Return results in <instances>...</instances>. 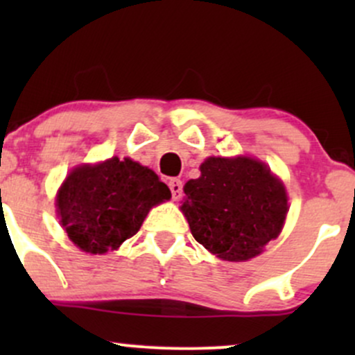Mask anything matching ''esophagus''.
I'll return each mask as SVG.
<instances>
[{
	"instance_id": "obj_1",
	"label": "esophagus",
	"mask_w": 355,
	"mask_h": 355,
	"mask_svg": "<svg viewBox=\"0 0 355 355\" xmlns=\"http://www.w3.org/2000/svg\"><path fill=\"white\" fill-rule=\"evenodd\" d=\"M168 187H170V191H172V198H173V200H180L182 191H183L182 182L178 180V178H172V180L168 182Z\"/></svg>"
}]
</instances>
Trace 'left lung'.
Segmentation results:
<instances>
[{
	"mask_svg": "<svg viewBox=\"0 0 355 355\" xmlns=\"http://www.w3.org/2000/svg\"><path fill=\"white\" fill-rule=\"evenodd\" d=\"M183 187L191 235L210 254L245 262L279 237L287 217L284 183L250 157H209Z\"/></svg>",
	"mask_w": 355,
	"mask_h": 355,
	"instance_id": "1",
	"label": "left lung"
}]
</instances>
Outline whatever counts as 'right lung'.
Returning a JSON list of instances; mask_svg holds the SVG:
<instances>
[{
    "label": "right lung",
    "instance_id": "1",
    "mask_svg": "<svg viewBox=\"0 0 355 355\" xmlns=\"http://www.w3.org/2000/svg\"><path fill=\"white\" fill-rule=\"evenodd\" d=\"M170 197L168 187L148 166L113 157L76 166L60 187L56 211L68 239L96 255L133 237L150 209Z\"/></svg>",
    "mask_w": 355,
    "mask_h": 355
}]
</instances>
